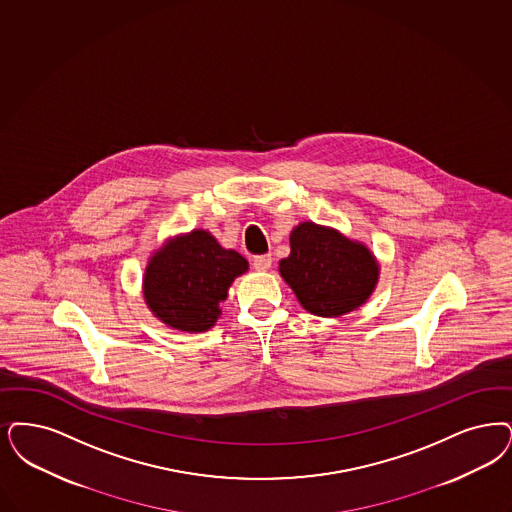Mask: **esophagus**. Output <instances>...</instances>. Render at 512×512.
Masks as SVG:
<instances>
[{
    "label": "esophagus",
    "mask_w": 512,
    "mask_h": 512,
    "mask_svg": "<svg viewBox=\"0 0 512 512\" xmlns=\"http://www.w3.org/2000/svg\"><path fill=\"white\" fill-rule=\"evenodd\" d=\"M270 266H272V257L270 255H257L253 259V268L259 270V272H266Z\"/></svg>",
    "instance_id": "esophagus-1"
}]
</instances>
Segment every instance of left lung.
Returning <instances> with one entry per match:
<instances>
[{"mask_svg":"<svg viewBox=\"0 0 512 512\" xmlns=\"http://www.w3.org/2000/svg\"><path fill=\"white\" fill-rule=\"evenodd\" d=\"M291 253L280 261V274L301 307L339 318L362 307L379 280V263L368 247L335 228L301 223L289 236Z\"/></svg>","mask_w":512,"mask_h":512,"instance_id":"8db88e82","label":"left lung"}]
</instances>
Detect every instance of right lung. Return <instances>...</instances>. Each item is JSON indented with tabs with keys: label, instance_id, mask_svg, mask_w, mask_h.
I'll list each match as a JSON object with an SVG mask.
<instances>
[{
	"label": "right lung",
	"instance_id": "add662e5",
	"mask_svg": "<svg viewBox=\"0 0 512 512\" xmlns=\"http://www.w3.org/2000/svg\"><path fill=\"white\" fill-rule=\"evenodd\" d=\"M247 266L238 251L219 246L207 230H192L167 240L150 257L144 270V301L165 326L202 333L215 326L228 287Z\"/></svg>",
	"mask_w": 512,
	"mask_h": 512
}]
</instances>
